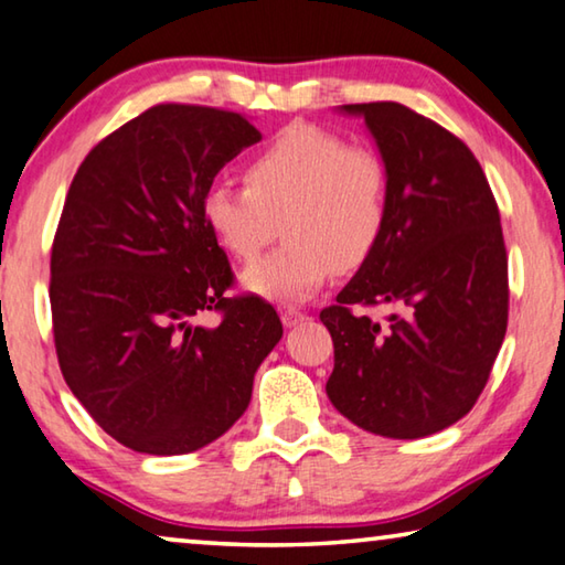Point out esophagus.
Wrapping results in <instances>:
<instances>
[{
	"mask_svg": "<svg viewBox=\"0 0 565 565\" xmlns=\"http://www.w3.org/2000/svg\"><path fill=\"white\" fill-rule=\"evenodd\" d=\"M280 318H282L285 328H295V326H300V322L308 320V316H305V312L298 308H282Z\"/></svg>",
	"mask_w": 565,
	"mask_h": 565,
	"instance_id": "esophagus-1",
	"label": "esophagus"
}]
</instances>
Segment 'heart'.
I'll list each match as a JSON object with an SVG mask.
<instances>
[{
  "label": "heart",
  "instance_id": "b5f03b06",
  "mask_svg": "<svg viewBox=\"0 0 565 565\" xmlns=\"http://www.w3.org/2000/svg\"><path fill=\"white\" fill-rule=\"evenodd\" d=\"M202 210L239 263L255 260L282 230L285 245L247 267L243 282L263 298L305 300L332 270L355 273L373 257L391 217V174L373 150L292 125L249 157L245 184H212Z\"/></svg>",
  "mask_w": 565,
  "mask_h": 565
}]
</instances>
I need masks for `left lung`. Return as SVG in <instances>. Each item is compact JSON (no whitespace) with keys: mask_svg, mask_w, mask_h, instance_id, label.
Returning a JSON list of instances; mask_svg holds the SVG:
<instances>
[{"mask_svg":"<svg viewBox=\"0 0 565 565\" xmlns=\"http://www.w3.org/2000/svg\"><path fill=\"white\" fill-rule=\"evenodd\" d=\"M363 115L391 174L373 257L320 312L335 345L328 397L360 428L425 438L470 413L508 328V255L483 168L463 140L397 102ZM391 303L385 321L365 307Z\"/></svg>","mask_w":565,"mask_h":565,"instance_id":"8db88e82","label":"left lung"}]
</instances>
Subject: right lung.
<instances>
[{
	"label": "right lung",
	"mask_w": 565,
	"mask_h": 565,
	"mask_svg": "<svg viewBox=\"0 0 565 565\" xmlns=\"http://www.w3.org/2000/svg\"><path fill=\"white\" fill-rule=\"evenodd\" d=\"M260 142L243 115L154 105L92 147L70 184L50 260L52 332L74 397L107 436L150 456L207 446L245 413L282 338L205 222L225 162ZM215 311V327L199 318Z\"/></svg>",
	"instance_id": "right-lung-1"
}]
</instances>
